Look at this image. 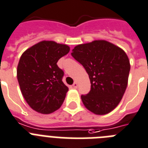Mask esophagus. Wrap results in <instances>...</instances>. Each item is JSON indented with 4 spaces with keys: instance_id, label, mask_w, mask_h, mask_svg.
Segmentation results:
<instances>
[{
    "instance_id": "1",
    "label": "esophagus",
    "mask_w": 148,
    "mask_h": 148,
    "mask_svg": "<svg viewBox=\"0 0 148 148\" xmlns=\"http://www.w3.org/2000/svg\"><path fill=\"white\" fill-rule=\"evenodd\" d=\"M73 88H77V83H74V84H73Z\"/></svg>"
}]
</instances>
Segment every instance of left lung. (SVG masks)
Here are the masks:
<instances>
[{
    "label": "left lung",
    "instance_id": "1",
    "mask_svg": "<svg viewBox=\"0 0 148 148\" xmlns=\"http://www.w3.org/2000/svg\"><path fill=\"white\" fill-rule=\"evenodd\" d=\"M72 56L88 73L91 90L81 95L89 111L106 115L120 103L127 86L130 65L121 48L105 40L77 45Z\"/></svg>",
    "mask_w": 148,
    "mask_h": 148
}]
</instances>
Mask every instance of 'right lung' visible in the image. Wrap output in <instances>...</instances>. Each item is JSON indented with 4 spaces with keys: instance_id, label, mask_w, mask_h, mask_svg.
I'll use <instances>...</instances> for the list:
<instances>
[{
    "instance_id": "obj_1",
    "label": "right lung",
    "mask_w": 148,
    "mask_h": 148,
    "mask_svg": "<svg viewBox=\"0 0 148 148\" xmlns=\"http://www.w3.org/2000/svg\"><path fill=\"white\" fill-rule=\"evenodd\" d=\"M70 47L53 41H42L23 53L17 68L21 92L33 110L50 114L60 109L69 88L62 82L63 71L57 62Z\"/></svg>"
}]
</instances>
